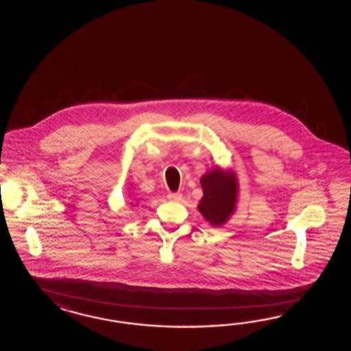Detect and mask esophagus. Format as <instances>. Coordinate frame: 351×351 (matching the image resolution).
<instances>
[{"instance_id": "obj_1", "label": "esophagus", "mask_w": 351, "mask_h": 351, "mask_svg": "<svg viewBox=\"0 0 351 351\" xmlns=\"http://www.w3.org/2000/svg\"><path fill=\"white\" fill-rule=\"evenodd\" d=\"M168 199L173 202H179L182 199V193H179V192H177V193H169L168 194Z\"/></svg>"}]
</instances>
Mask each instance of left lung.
Returning <instances> with one entry per match:
<instances>
[{"label": "left lung", "mask_w": 351, "mask_h": 351, "mask_svg": "<svg viewBox=\"0 0 351 351\" xmlns=\"http://www.w3.org/2000/svg\"><path fill=\"white\" fill-rule=\"evenodd\" d=\"M203 197L198 209L209 223L222 226L236 210L239 184L233 172H224L221 168L202 176Z\"/></svg>", "instance_id": "1"}]
</instances>
